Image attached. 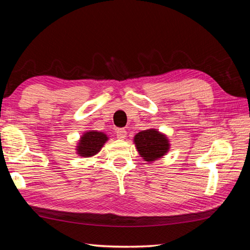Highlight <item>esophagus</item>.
I'll use <instances>...</instances> for the list:
<instances>
[{
	"instance_id": "1",
	"label": "esophagus",
	"mask_w": 250,
	"mask_h": 250,
	"mask_svg": "<svg viewBox=\"0 0 250 250\" xmlns=\"http://www.w3.org/2000/svg\"><path fill=\"white\" fill-rule=\"evenodd\" d=\"M116 134H117V138L118 139H125L126 137V131L125 129H117L116 130Z\"/></svg>"
}]
</instances>
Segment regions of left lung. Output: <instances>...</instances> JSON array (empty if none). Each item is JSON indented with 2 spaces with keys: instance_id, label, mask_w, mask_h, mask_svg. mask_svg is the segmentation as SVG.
<instances>
[{
  "instance_id": "1",
  "label": "left lung",
  "mask_w": 250,
  "mask_h": 250,
  "mask_svg": "<svg viewBox=\"0 0 250 250\" xmlns=\"http://www.w3.org/2000/svg\"><path fill=\"white\" fill-rule=\"evenodd\" d=\"M134 142L141 155L147 162L163 156L169 147L166 137L153 129L139 132L135 135Z\"/></svg>"
}]
</instances>
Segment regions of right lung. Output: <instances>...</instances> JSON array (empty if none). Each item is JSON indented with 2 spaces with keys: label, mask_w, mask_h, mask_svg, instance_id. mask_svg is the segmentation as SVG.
<instances>
[{
  "label": "right lung",
  "mask_w": 250,
  "mask_h": 250,
  "mask_svg": "<svg viewBox=\"0 0 250 250\" xmlns=\"http://www.w3.org/2000/svg\"><path fill=\"white\" fill-rule=\"evenodd\" d=\"M107 141L106 134L96 131H90L85 133L81 139L78 151L81 156H93L99 152L104 143Z\"/></svg>",
  "instance_id": "1"
}]
</instances>
